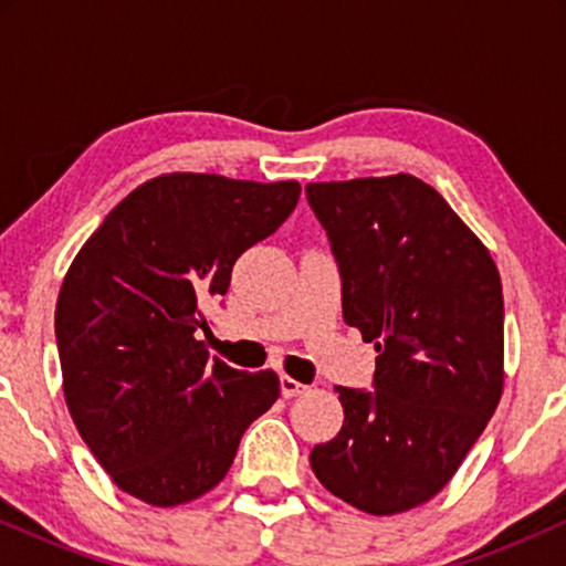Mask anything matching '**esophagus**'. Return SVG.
<instances>
[{
    "label": "esophagus",
    "mask_w": 566,
    "mask_h": 566,
    "mask_svg": "<svg viewBox=\"0 0 566 566\" xmlns=\"http://www.w3.org/2000/svg\"><path fill=\"white\" fill-rule=\"evenodd\" d=\"M279 386H282V396L284 399H292V396H301L308 391V386H303L301 380L290 378V375H282V380H279Z\"/></svg>",
    "instance_id": "obj_1"
}]
</instances>
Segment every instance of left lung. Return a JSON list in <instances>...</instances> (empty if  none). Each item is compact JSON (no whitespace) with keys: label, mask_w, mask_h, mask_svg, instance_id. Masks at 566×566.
<instances>
[{"label":"left lung","mask_w":566,"mask_h":566,"mask_svg":"<svg viewBox=\"0 0 566 566\" xmlns=\"http://www.w3.org/2000/svg\"><path fill=\"white\" fill-rule=\"evenodd\" d=\"M343 276V319L375 343V391L337 386L316 479L394 516L444 490L503 396V284L482 239L415 175L308 184Z\"/></svg>","instance_id":"obj_1"}]
</instances>
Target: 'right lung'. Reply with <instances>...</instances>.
I'll return each mask as SVG.
<instances>
[{
	"label": "right lung",
	"instance_id": "1",
	"mask_svg": "<svg viewBox=\"0 0 566 566\" xmlns=\"http://www.w3.org/2000/svg\"><path fill=\"white\" fill-rule=\"evenodd\" d=\"M297 180L167 172L129 191L71 261L55 305L63 396L112 482L148 505L223 482L247 426L279 399L274 369L207 356L205 305L244 250L295 210Z\"/></svg>",
	"mask_w": 566,
	"mask_h": 566
}]
</instances>
